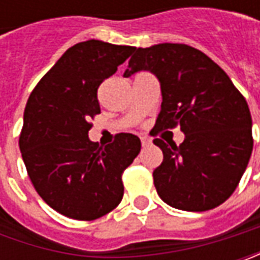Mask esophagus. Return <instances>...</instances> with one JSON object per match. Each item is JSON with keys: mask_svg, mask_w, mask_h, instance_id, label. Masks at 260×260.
Listing matches in <instances>:
<instances>
[{"mask_svg": "<svg viewBox=\"0 0 260 260\" xmlns=\"http://www.w3.org/2000/svg\"><path fill=\"white\" fill-rule=\"evenodd\" d=\"M140 140H142V145H143V146H149L150 143H152V140H150L149 137H146V136L140 137Z\"/></svg>", "mask_w": 260, "mask_h": 260, "instance_id": "1", "label": "esophagus"}]
</instances>
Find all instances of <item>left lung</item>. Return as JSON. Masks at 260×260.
<instances>
[{"mask_svg":"<svg viewBox=\"0 0 260 260\" xmlns=\"http://www.w3.org/2000/svg\"><path fill=\"white\" fill-rule=\"evenodd\" d=\"M149 71L157 78L162 105L155 132L181 127L176 146L155 139L164 162L153 182L166 204L207 211L235 192L253 149L247 103L224 71L191 46L159 43L135 49L124 76Z\"/></svg>","mask_w":260,"mask_h":260,"instance_id":"1","label":"left lung"}]
</instances>
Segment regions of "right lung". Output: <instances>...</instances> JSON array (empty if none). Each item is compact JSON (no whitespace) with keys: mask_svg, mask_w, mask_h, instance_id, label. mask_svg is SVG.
<instances>
[{"mask_svg":"<svg viewBox=\"0 0 260 260\" xmlns=\"http://www.w3.org/2000/svg\"><path fill=\"white\" fill-rule=\"evenodd\" d=\"M136 47L86 40L69 47L28 96L20 150L37 194L55 211L91 221L121 203V174L140 152V139L120 133L114 143L89 140V120L101 113L98 86Z\"/></svg>","mask_w":260,"mask_h":260,"instance_id":"add662e5","label":"right lung"}]
</instances>
